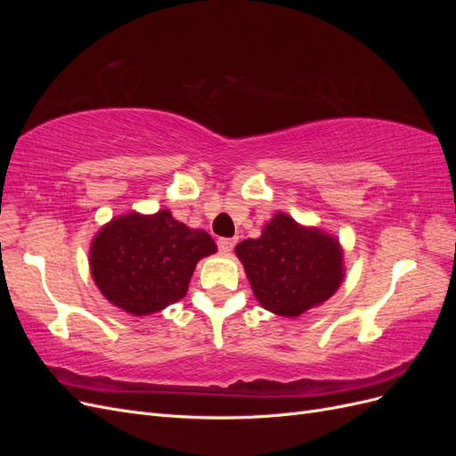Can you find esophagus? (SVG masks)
I'll return each mask as SVG.
<instances>
[{"label":"esophagus","instance_id":"esophagus-1","mask_svg":"<svg viewBox=\"0 0 456 456\" xmlns=\"http://www.w3.org/2000/svg\"><path fill=\"white\" fill-rule=\"evenodd\" d=\"M216 245H218V251H220V253L228 255V253H232L233 245H236V240H230V238H220V240L216 241Z\"/></svg>","mask_w":456,"mask_h":456}]
</instances>
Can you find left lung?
I'll return each mask as SVG.
<instances>
[{
    "instance_id": "left-lung-1",
    "label": "left lung",
    "mask_w": 456,
    "mask_h": 456,
    "mask_svg": "<svg viewBox=\"0 0 456 456\" xmlns=\"http://www.w3.org/2000/svg\"><path fill=\"white\" fill-rule=\"evenodd\" d=\"M236 255L260 306L283 317L320 306L344 278L338 240L285 213L275 215L260 238L238 243Z\"/></svg>"
}]
</instances>
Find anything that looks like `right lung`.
<instances>
[{"instance_id": "1", "label": "right lung", "mask_w": 456, "mask_h": 456, "mask_svg": "<svg viewBox=\"0 0 456 456\" xmlns=\"http://www.w3.org/2000/svg\"><path fill=\"white\" fill-rule=\"evenodd\" d=\"M216 253L205 230H191L169 209L127 213L93 238L91 275L106 300L131 315H148L181 300L196 265Z\"/></svg>"}]
</instances>
